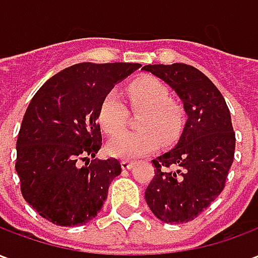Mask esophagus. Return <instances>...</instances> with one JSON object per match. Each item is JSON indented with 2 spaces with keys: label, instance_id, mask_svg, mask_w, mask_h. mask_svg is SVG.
Masks as SVG:
<instances>
[{
  "label": "esophagus",
  "instance_id": "1",
  "mask_svg": "<svg viewBox=\"0 0 258 258\" xmlns=\"http://www.w3.org/2000/svg\"><path fill=\"white\" fill-rule=\"evenodd\" d=\"M134 164L135 163L131 162V160H121V168H123V170H130Z\"/></svg>",
  "mask_w": 258,
  "mask_h": 258
}]
</instances>
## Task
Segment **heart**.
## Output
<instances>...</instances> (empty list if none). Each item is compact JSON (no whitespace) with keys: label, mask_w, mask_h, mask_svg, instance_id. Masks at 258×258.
<instances>
[{"label":"heart","mask_w":258,"mask_h":258,"mask_svg":"<svg viewBox=\"0 0 258 258\" xmlns=\"http://www.w3.org/2000/svg\"><path fill=\"white\" fill-rule=\"evenodd\" d=\"M130 107L141 112L137 120L140 131L127 133L114 138L107 145V153L120 159H135L151 153L159 141L168 145L178 138L184 125V110L170 99L167 87L155 77L134 80L127 87ZM98 121L106 134L118 135L125 127L127 109L116 90L102 98L98 107Z\"/></svg>","instance_id":"1"}]
</instances>
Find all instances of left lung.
Instances as JSON below:
<instances>
[{"label":"left lung","instance_id":"8db88e82","mask_svg":"<svg viewBox=\"0 0 258 258\" xmlns=\"http://www.w3.org/2000/svg\"><path fill=\"white\" fill-rule=\"evenodd\" d=\"M173 88L188 114L178 145L153 159L155 177L145 192L152 213L167 224L192 221L221 194L235 155L227 102L211 80L185 63L146 64Z\"/></svg>","mask_w":258,"mask_h":258}]
</instances>
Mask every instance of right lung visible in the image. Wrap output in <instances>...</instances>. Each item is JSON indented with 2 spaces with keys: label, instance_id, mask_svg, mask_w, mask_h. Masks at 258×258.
<instances>
[{
  "label": "right lung",
  "instance_id": "add662e5",
  "mask_svg": "<svg viewBox=\"0 0 258 258\" xmlns=\"http://www.w3.org/2000/svg\"><path fill=\"white\" fill-rule=\"evenodd\" d=\"M140 66L73 64L48 80L26 109L16 141L20 190L55 225L74 227L92 220L106 200L110 182L121 173L113 157L88 163L102 146V98Z\"/></svg>",
  "mask_w": 258,
  "mask_h": 258
}]
</instances>
